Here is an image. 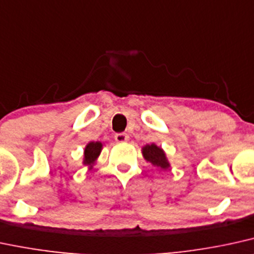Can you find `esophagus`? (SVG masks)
Listing matches in <instances>:
<instances>
[{"label":"esophagus","instance_id":"esophagus-1","mask_svg":"<svg viewBox=\"0 0 254 254\" xmlns=\"http://www.w3.org/2000/svg\"><path fill=\"white\" fill-rule=\"evenodd\" d=\"M115 139H116V142H118V143H125L130 139V137L127 133L122 132V133H117V135L115 136Z\"/></svg>","mask_w":254,"mask_h":254}]
</instances>
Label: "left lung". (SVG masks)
<instances>
[{
  "mask_svg": "<svg viewBox=\"0 0 254 254\" xmlns=\"http://www.w3.org/2000/svg\"><path fill=\"white\" fill-rule=\"evenodd\" d=\"M142 155L146 162L151 163L154 167L160 168L161 170H167L170 168V163L168 161L166 152L161 146L156 145L155 143L143 146Z\"/></svg>",
  "mask_w": 254,
  "mask_h": 254,
  "instance_id": "obj_1",
  "label": "left lung"
}]
</instances>
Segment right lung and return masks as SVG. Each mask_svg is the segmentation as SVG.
I'll use <instances>...</instances> for the list:
<instances>
[{"label":"right lung","instance_id":"1","mask_svg":"<svg viewBox=\"0 0 254 254\" xmlns=\"http://www.w3.org/2000/svg\"><path fill=\"white\" fill-rule=\"evenodd\" d=\"M103 150V143L102 142H90L87 143L84 149V158H82V164L87 167V169H92L94 164L97 163L98 157H99L100 152Z\"/></svg>","mask_w":254,"mask_h":254}]
</instances>
